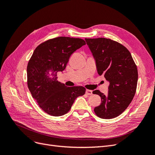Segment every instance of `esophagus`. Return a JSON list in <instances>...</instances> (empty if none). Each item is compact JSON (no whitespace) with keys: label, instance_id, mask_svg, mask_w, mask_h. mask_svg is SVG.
I'll use <instances>...</instances> for the list:
<instances>
[{"label":"esophagus","instance_id":"34e87169","mask_svg":"<svg viewBox=\"0 0 155 155\" xmlns=\"http://www.w3.org/2000/svg\"><path fill=\"white\" fill-rule=\"evenodd\" d=\"M86 94L87 95H91L92 94V91H91V90H88V89H87L86 90Z\"/></svg>","mask_w":155,"mask_h":155}]
</instances>
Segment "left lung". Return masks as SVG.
Listing matches in <instances>:
<instances>
[{
  "label": "left lung",
  "instance_id": "1",
  "mask_svg": "<svg viewBox=\"0 0 155 155\" xmlns=\"http://www.w3.org/2000/svg\"><path fill=\"white\" fill-rule=\"evenodd\" d=\"M96 60L97 71L109 82L107 95L96 90L101 104L94 108L95 114L103 119L120 115L132 101L137 91L138 70L129 51L115 41L104 37L85 38Z\"/></svg>",
  "mask_w": 155,
  "mask_h": 155
}]
</instances>
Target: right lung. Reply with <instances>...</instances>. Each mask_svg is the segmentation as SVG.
<instances>
[{"label": "right lung", "instance_id": "right-lung-1", "mask_svg": "<svg viewBox=\"0 0 155 155\" xmlns=\"http://www.w3.org/2000/svg\"><path fill=\"white\" fill-rule=\"evenodd\" d=\"M85 45L82 39L58 37L42 43L33 53L27 66L28 87L37 104L48 114H65L75 100L85 94V87H67L57 80L58 72L66 68L71 55Z\"/></svg>", "mask_w": 155, "mask_h": 155}]
</instances>
